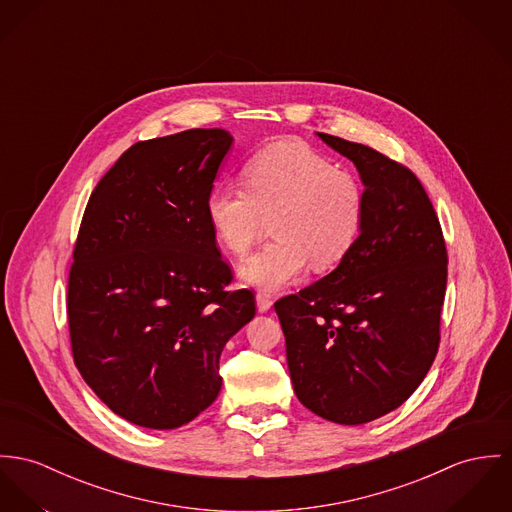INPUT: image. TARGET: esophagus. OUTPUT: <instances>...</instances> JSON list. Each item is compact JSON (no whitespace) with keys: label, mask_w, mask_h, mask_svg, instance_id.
Returning a JSON list of instances; mask_svg holds the SVG:
<instances>
[{"label":"esophagus","mask_w":512,"mask_h":512,"mask_svg":"<svg viewBox=\"0 0 512 512\" xmlns=\"http://www.w3.org/2000/svg\"><path fill=\"white\" fill-rule=\"evenodd\" d=\"M255 300H257V310H259V312H269V310H271V306H273L271 296H269V294H265V292H257Z\"/></svg>","instance_id":"34e87169"}]
</instances>
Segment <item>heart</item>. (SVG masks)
Returning a JSON list of instances; mask_svg holds the SVG:
<instances>
[{
  "label": "heart",
  "instance_id": "obj_1",
  "mask_svg": "<svg viewBox=\"0 0 512 512\" xmlns=\"http://www.w3.org/2000/svg\"><path fill=\"white\" fill-rule=\"evenodd\" d=\"M243 187H214L206 218L216 239L237 255L271 222L275 239L239 265L245 282L275 290L308 263L327 271L353 251L364 222L362 185L304 142H276L253 154L243 167Z\"/></svg>",
  "mask_w": 512,
  "mask_h": 512
}]
</instances>
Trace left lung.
Segmentation results:
<instances>
[{
    "label": "left lung",
    "mask_w": 512,
    "mask_h": 512,
    "mask_svg": "<svg viewBox=\"0 0 512 512\" xmlns=\"http://www.w3.org/2000/svg\"><path fill=\"white\" fill-rule=\"evenodd\" d=\"M364 183V222L339 267L275 304L294 392L315 415L362 425L425 380L440 343L448 255L433 202L394 159L317 134Z\"/></svg>",
    "instance_id": "1"
}]
</instances>
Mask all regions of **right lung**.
Masks as SVG:
<instances>
[{
    "label": "right lung",
    "mask_w": 512,
    "mask_h": 512,
    "mask_svg": "<svg viewBox=\"0 0 512 512\" xmlns=\"http://www.w3.org/2000/svg\"><path fill=\"white\" fill-rule=\"evenodd\" d=\"M234 138L193 128L138 142L85 206L68 278L72 354L118 417L177 429L222 388L220 354L253 319L206 218V197Z\"/></svg>",
    "instance_id": "obj_1"
}]
</instances>
